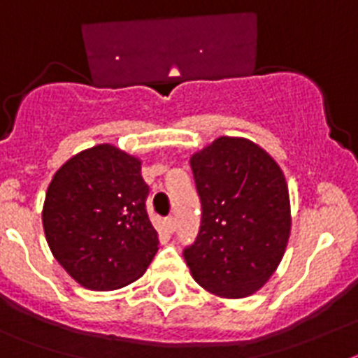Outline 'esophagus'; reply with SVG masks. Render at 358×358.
<instances>
[{"label": "esophagus", "instance_id": "esophagus-1", "mask_svg": "<svg viewBox=\"0 0 358 358\" xmlns=\"http://www.w3.org/2000/svg\"><path fill=\"white\" fill-rule=\"evenodd\" d=\"M174 228H176V224H174L173 217H169V219H165V229H167L169 234H173Z\"/></svg>", "mask_w": 358, "mask_h": 358}]
</instances>
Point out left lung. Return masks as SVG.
I'll list each match as a JSON object with an SVG mask.
<instances>
[{
    "label": "left lung",
    "mask_w": 358,
    "mask_h": 358,
    "mask_svg": "<svg viewBox=\"0 0 358 358\" xmlns=\"http://www.w3.org/2000/svg\"><path fill=\"white\" fill-rule=\"evenodd\" d=\"M202 202L194 245L184 250L194 281L220 298H246L281 263L290 200L281 167L246 138L220 136L189 159Z\"/></svg>",
    "instance_id": "1"
}]
</instances>
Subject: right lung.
<instances>
[{
    "label": "right lung",
    "instance_id": "add662e5",
    "mask_svg": "<svg viewBox=\"0 0 358 358\" xmlns=\"http://www.w3.org/2000/svg\"><path fill=\"white\" fill-rule=\"evenodd\" d=\"M141 159L110 143L75 154L55 173L42 209L51 254L80 287L134 283L158 252L145 209Z\"/></svg>",
    "mask_w": 358,
    "mask_h": 358
}]
</instances>
